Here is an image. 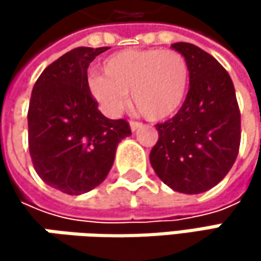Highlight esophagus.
Wrapping results in <instances>:
<instances>
[{
	"label": "esophagus",
	"instance_id": "34e87169",
	"mask_svg": "<svg viewBox=\"0 0 261 261\" xmlns=\"http://www.w3.org/2000/svg\"><path fill=\"white\" fill-rule=\"evenodd\" d=\"M130 127H131V130L136 131V130H139V128L142 127V124H140V122H137V121H131Z\"/></svg>",
	"mask_w": 261,
	"mask_h": 261
}]
</instances>
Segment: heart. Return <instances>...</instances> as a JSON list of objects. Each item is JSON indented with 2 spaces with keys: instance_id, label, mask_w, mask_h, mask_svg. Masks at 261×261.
Returning <instances> with one entry per match:
<instances>
[{
  "instance_id": "heart-1",
  "label": "heart",
  "mask_w": 261,
  "mask_h": 261,
  "mask_svg": "<svg viewBox=\"0 0 261 261\" xmlns=\"http://www.w3.org/2000/svg\"><path fill=\"white\" fill-rule=\"evenodd\" d=\"M104 75H92L89 90L109 116H118L128 104L151 121L172 116L182 104L189 86V65L174 49H124L107 57Z\"/></svg>"
}]
</instances>
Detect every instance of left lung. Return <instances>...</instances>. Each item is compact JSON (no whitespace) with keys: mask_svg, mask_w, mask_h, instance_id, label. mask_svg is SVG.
Segmentation results:
<instances>
[{"mask_svg":"<svg viewBox=\"0 0 261 261\" xmlns=\"http://www.w3.org/2000/svg\"><path fill=\"white\" fill-rule=\"evenodd\" d=\"M189 65L190 87L178 113L157 124L149 162L159 178L180 193L215 187L234 165L240 146V110L225 68L193 43L177 42Z\"/></svg>","mask_w":261,"mask_h":261,"instance_id":"1","label":"left lung"}]
</instances>
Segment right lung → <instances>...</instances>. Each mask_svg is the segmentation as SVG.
Returning a JSON list of instances; mask_svg holds the SVG:
<instances>
[{
  "label": "right lung",
  "instance_id": "obj_1",
  "mask_svg": "<svg viewBox=\"0 0 261 261\" xmlns=\"http://www.w3.org/2000/svg\"><path fill=\"white\" fill-rule=\"evenodd\" d=\"M107 46H79L34 83L28 107V149L48 186L80 195L106 180L118 143L131 134L125 119H109L89 90L87 68Z\"/></svg>",
  "mask_w": 261,
  "mask_h": 261
}]
</instances>
